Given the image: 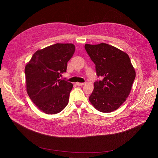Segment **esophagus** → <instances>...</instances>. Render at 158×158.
Wrapping results in <instances>:
<instances>
[{
    "label": "esophagus",
    "instance_id": "1",
    "mask_svg": "<svg viewBox=\"0 0 158 158\" xmlns=\"http://www.w3.org/2000/svg\"><path fill=\"white\" fill-rule=\"evenodd\" d=\"M85 85V83H83V82H77L76 83V85L78 86H83Z\"/></svg>",
    "mask_w": 158,
    "mask_h": 158
}]
</instances>
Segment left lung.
Returning a JSON list of instances; mask_svg holds the SVG:
<instances>
[{"label": "left lung", "mask_w": 158, "mask_h": 158, "mask_svg": "<svg viewBox=\"0 0 158 158\" xmlns=\"http://www.w3.org/2000/svg\"><path fill=\"white\" fill-rule=\"evenodd\" d=\"M86 51L95 64L97 76L89 101L101 112L117 110L126 101L136 77L129 56L106 44H86Z\"/></svg>", "instance_id": "obj_1"}]
</instances>
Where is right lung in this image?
Segmentation results:
<instances>
[{
    "label": "right lung",
    "instance_id": "add662e5",
    "mask_svg": "<svg viewBox=\"0 0 158 158\" xmlns=\"http://www.w3.org/2000/svg\"><path fill=\"white\" fill-rule=\"evenodd\" d=\"M74 52L73 44H56L37 51L26 66L27 92L45 113H60L69 103L73 85L60 78Z\"/></svg>",
    "mask_w": 158,
    "mask_h": 158
}]
</instances>
